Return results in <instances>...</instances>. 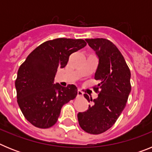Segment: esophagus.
<instances>
[{
    "instance_id": "34e87169",
    "label": "esophagus",
    "mask_w": 152,
    "mask_h": 152,
    "mask_svg": "<svg viewBox=\"0 0 152 152\" xmlns=\"http://www.w3.org/2000/svg\"><path fill=\"white\" fill-rule=\"evenodd\" d=\"M83 94H84V93L80 91V90H78V91H77V97H80V96H82Z\"/></svg>"
}]
</instances>
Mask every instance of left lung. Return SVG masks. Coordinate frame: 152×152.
I'll return each mask as SVG.
<instances>
[{"label": "left lung", "instance_id": "obj_1", "mask_svg": "<svg viewBox=\"0 0 152 152\" xmlns=\"http://www.w3.org/2000/svg\"><path fill=\"white\" fill-rule=\"evenodd\" d=\"M85 40L99 58L94 79L100 83L93 88L98 94L96 99L84 95L93 104L85 112L78 113L77 119L84 131L98 135L111 128L126 107L131 91V72L112 42L103 38Z\"/></svg>", "mask_w": 152, "mask_h": 152}]
</instances>
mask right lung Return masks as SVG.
<instances>
[{"instance_id": "obj_1", "label": "right lung", "mask_w": 152, "mask_h": 152, "mask_svg": "<svg viewBox=\"0 0 152 152\" xmlns=\"http://www.w3.org/2000/svg\"><path fill=\"white\" fill-rule=\"evenodd\" d=\"M86 45L84 39L49 40L36 48L20 66L15 80L17 103L31 124L50 128L57 123L62 106L76 97V86L53 84L54 77L58 68H64L69 56Z\"/></svg>"}]
</instances>
